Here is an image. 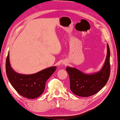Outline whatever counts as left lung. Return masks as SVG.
<instances>
[{"instance_id": "obj_1", "label": "left lung", "mask_w": 120, "mask_h": 120, "mask_svg": "<svg viewBox=\"0 0 120 120\" xmlns=\"http://www.w3.org/2000/svg\"><path fill=\"white\" fill-rule=\"evenodd\" d=\"M110 52L107 44V55L103 68L98 73L88 75L76 68L67 67L70 79V88L72 92L78 96L87 97L98 93L105 86L110 74Z\"/></svg>"}]
</instances>
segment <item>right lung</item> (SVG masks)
Here are the masks:
<instances>
[{"instance_id": "add662e5", "label": "right lung", "mask_w": 120, "mask_h": 120, "mask_svg": "<svg viewBox=\"0 0 120 120\" xmlns=\"http://www.w3.org/2000/svg\"><path fill=\"white\" fill-rule=\"evenodd\" d=\"M5 67L6 75L13 87L21 96L28 99H34L42 94L46 82L57 68L56 67H52L34 74H20L11 67L9 53L6 58Z\"/></svg>"}]
</instances>
